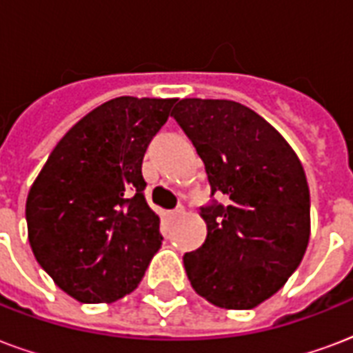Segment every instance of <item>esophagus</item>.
I'll list each match as a JSON object with an SVG mask.
<instances>
[{
    "mask_svg": "<svg viewBox=\"0 0 353 353\" xmlns=\"http://www.w3.org/2000/svg\"><path fill=\"white\" fill-rule=\"evenodd\" d=\"M183 215H185V208L179 206L176 208V210H172V212L168 214V217L170 219H179V217H183Z\"/></svg>",
    "mask_w": 353,
    "mask_h": 353,
    "instance_id": "obj_1",
    "label": "esophagus"
}]
</instances>
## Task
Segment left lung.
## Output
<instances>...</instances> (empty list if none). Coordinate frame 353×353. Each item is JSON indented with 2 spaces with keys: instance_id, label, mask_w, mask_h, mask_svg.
I'll list each match as a JSON object with an SVG mask.
<instances>
[{
  "instance_id": "left-lung-1",
  "label": "left lung",
  "mask_w": 353,
  "mask_h": 353,
  "mask_svg": "<svg viewBox=\"0 0 353 353\" xmlns=\"http://www.w3.org/2000/svg\"><path fill=\"white\" fill-rule=\"evenodd\" d=\"M204 161L212 194L206 242L185 253L192 289L227 310H248L283 288L310 240V191L280 132L232 100L185 98L172 111Z\"/></svg>"
}]
</instances>
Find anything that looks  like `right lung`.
Wrapping results in <instances>:
<instances>
[{
    "instance_id": "add662e5",
    "label": "right lung",
    "mask_w": 353,
    "mask_h": 353,
    "mask_svg": "<svg viewBox=\"0 0 353 353\" xmlns=\"http://www.w3.org/2000/svg\"><path fill=\"white\" fill-rule=\"evenodd\" d=\"M176 98L121 96L57 143L26 200L28 240L64 293L87 304L132 293L161 250V217L143 196V154Z\"/></svg>"
}]
</instances>
